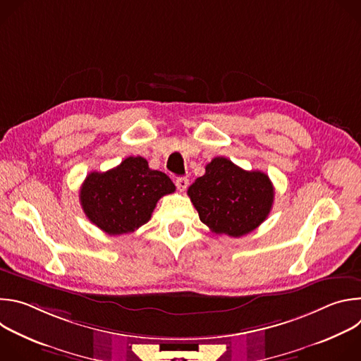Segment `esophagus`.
I'll return each instance as SVG.
<instances>
[{
  "instance_id": "obj_1",
  "label": "esophagus",
  "mask_w": 361,
  "mask_h": 361,
  "mask_svg": "<svg viewBox=\"0 0 361 361\" xmlns=\"http://www.w3.org/2000/svg\"><path fill=\"white\" fill-rule=\"evenodd\" d=\"M176 185L180 191H184L188 187V178L187 177H180L176 180Z\"/></svg>"
}]
</instances>
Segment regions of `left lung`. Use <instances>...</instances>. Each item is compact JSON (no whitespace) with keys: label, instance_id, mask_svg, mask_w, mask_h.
<instances>
[{"label":"left lung","instance_id":"1","mask_svg":"<svg viewBox=\"0 0 361 361\" xmlns=\"http://www.w3.org/2000/svg\"><path fill=\"white\" fill-rule=\"evenodd\" d=\"M200 220L216 234L243 237L270 214L274 187L262 171H245L226 157L205 166L187 191Z\"/></svg>","mask_w":361,"mask_h":361}]
</instances>
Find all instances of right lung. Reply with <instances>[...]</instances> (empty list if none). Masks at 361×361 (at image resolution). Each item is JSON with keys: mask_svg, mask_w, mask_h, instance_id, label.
Here are the masks:
<instances>
[{"mask_svg": "<svg viewBox=\"0 0 361 361\" xmlns=\"http://www.w3.org/2000/svg\"><path fill=\"white\" fill-rule=\"evenodd\" d=\"M174 191L167 174L151 170L138 156L106 173H90L81 185L80 201L92 224L110 235H120L145 224L157 201Z\"/></svg>", "mask_w": 361, "mask_h": 361, "instance_id": "right-lung-1", "label": "right lung"}]
</instances>
